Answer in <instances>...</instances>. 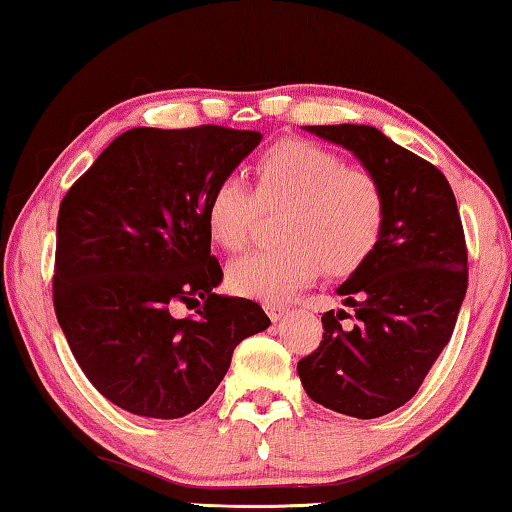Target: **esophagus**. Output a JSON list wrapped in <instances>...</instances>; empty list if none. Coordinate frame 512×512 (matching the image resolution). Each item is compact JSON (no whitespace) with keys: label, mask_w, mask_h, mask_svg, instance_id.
<instances>
[{"label":"esophagus","mask_w":512,"mask_h":512,"mask_svg":"<svg viewBox=\"0 0 512 512\" xmlns=\"http://www.w3.org/2000/svg\"><path fill=\"white\" fill-rule=\"evenodd\" d=\"M264 310H266V315L271 317V322H280V319L287 315L285 305H278V303H266Z\"/></svg>","instance_id":"esophagus-1"}]
</instances>
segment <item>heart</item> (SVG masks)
Here are the masks:
<instances>
[{"mask_svg": "<svg viewBox=\"0 0 512 512\" xmlns=\"http://www.w3.org/2000/svg\"><path fill=\"white\" fill-rule=\"evenodd\" d=\"M285 209L276 250L234 259L227 269L232 292L285 303L315 280L354 271L375 250L386 220L381 183L361 167L317 144L289 140L271 147L255 165V195L236 177L220 179L207 200V230L225 250H243L257 211Z\"/></svg>", "mask_w": 512, "mask_h": 512, "instance_id": "1", "label": "heart"}]
</instances>
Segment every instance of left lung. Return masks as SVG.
Instances as JSON below:
<instances>
[{
	"label": "left lung",
	"mask_w": 512,
	"mask_h": 512,
	"mask_svg": "<svg viewBox=\"0 0 512 512\" xmlns=\"http://www.w3.org/2000/svg\"><path fill=\"white\" fill-rule=\"evenodd\" d=\"M352 151L386 195L372 253L335 289L354 308L324 312L319 347L296 365L310 400L354 418H379L414 398L451 340L467 294V246L457 202L437 167L375 126H303Z\"/></svg>",
	"instance_id": "left-lung-1"
}]
</instances>
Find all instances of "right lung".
Listing matches in <instances>:
<instances>
[{
	"label": "right lung",
	"instance_id": "add662e5",
	"mask_svg": "<svg viewBox=\"0 0 512 512\" xmlns=\"http://www.w3.org/2000/svg\"><path fill=\"white\" fill-rule=\"evenodd\" d=\"M262 133L223 126L133 128L110 142L59 207L57 322L87 379L117 407L181 418L223 381L248 335L269 329L255 301L216 294L207 200ZM179 302L200 304L179 320Z\"/></svg>",
	"mask_w": 512,
	"mask_h": 512
}]
</instances>
